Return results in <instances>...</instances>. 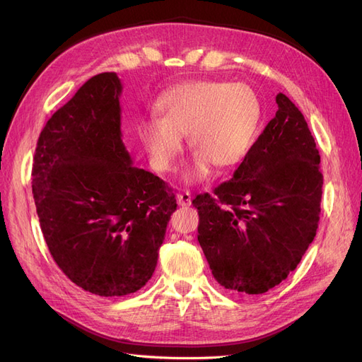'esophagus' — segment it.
I'll list each match as a JSON object with an SVG mask.
<instances>
[{
  "instance_id": "obj_1",
  "label": "esophagus",
  "mask_w": 362,
  "mask_h": 362,
  "mask_svg": "<svg viewBox=\"0 0 362 362\" xmlns=\"http://www.w3.org/2000/svg\"><path fill=\"white\" fill-rule=\"evenodd\" d=\"M177 201L181 206H190L192 205V194L190 192H182L177 196Z\"/></svg>"
}]
</instances>
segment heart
I'll return each mask as SVG.
<instances>
[{"mask_svg": "<svg viewBox=\"0 0 362 362\" xmlns=\"http://www.w3.org/2000/svg\"><path fill=\"white\" fill-rule=\"evenodd\" d=\"M157 119L139 127L152 168L170 172L189 134L194 149L184 170V181L198 184L214 166L229 170L242 164L255 144L261 105L255 92L243 83L187 81L164 92L156 105Z\"/></svg>", "mask_w": 362, "mask_h": 362, "instance_id": "heart-1", "label": "heart"}]
</instances>
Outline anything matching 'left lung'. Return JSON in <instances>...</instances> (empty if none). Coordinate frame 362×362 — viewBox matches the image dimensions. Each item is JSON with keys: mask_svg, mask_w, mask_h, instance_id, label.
<instances>
[{"mask_svg": "<svg viewBox=\"0 0 362 362\" xmlns=\"http://www.w3.org/2000/svg\"><path fill=\"white\" fill-rule=\"evenodd\" d=\"M234 177L198 194V240L226 290L261 294L288 276L319 226L323 175L308 124L288 98Z\"/></svg>", "mask_w": 362, "mask_h": 362, "instance_id": "1", "label": "left lung"}]
</instances>
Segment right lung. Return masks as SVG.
<instances>
[{
  "instance_id": "obj_1",
  "label": "right lung",
  "mask_w": 362,
  "mask_h": 362,
  "mask_svg": "<svg viewBox=\"0 0 362 362\" xmlns=\"http://www.w3.org/2000/svg\"><path fill=\"white\" fill-rule=\"evenodd\" d=\"M122 83L87 80L43 127L33 158V196L43 238L74 284L104 298L151 279L175 194L133 166L120 133Z\"/></svg>"
}]
</instances>
